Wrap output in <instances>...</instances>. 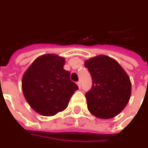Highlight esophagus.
Returning a JSON list of instances; mask_svg holds the SVG:
<instances>
[{
  "label": "esophagus",
  "mask_w": 148,
  "mask_h": 148,
  "mask_svg": "<svg viewBox=\"0 0 148 148\" xmlns=\"http://www.w3.org/2000/svg\"><path fill=\"white\" fill-rule=\"evenodd\" d=\"M77 86H78L79 88H82V85H81V82H77Z\"/></svg>",
  "instance_id": "34e87169"
}]
</instances>
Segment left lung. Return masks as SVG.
I'll return each instance as SVG.
<instances>
[{"label":"left lung","instance_id":"left-lung-1","mask_svg":"<svg viewBox=\"0 0 148 148\" xmlns=\"http://www.w3.org/2000/svg\"><path fill=\"white\" fill-rule=\"evenodd\" d=\"M92 78L85 95L89 112L100 119H111L126 107L131 95L129 76L116 60L99 55L84 62Z\"/></svg>","mask_w":148,"mask_h":148}]
</instances>
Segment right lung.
I'll return each mask as SVG.
<instances>
[{
  "instance_id": "1",
  "label": "right lung",
  "mask_w": 148,
  "mask_h": 148,
  "mask_svg": "<svg viewBox=\"0 0 148 148\" xmlns=\"http://www.w3.org/2000/svg\"><path fill=\"white\" fill-rule=\"evenodd\" d=\"M65 59L56 54H44L35 60L21 81L24 96L33 110L52 116L66 109L78 89L64 69Z\"/></svg>"
}]
</instances>
